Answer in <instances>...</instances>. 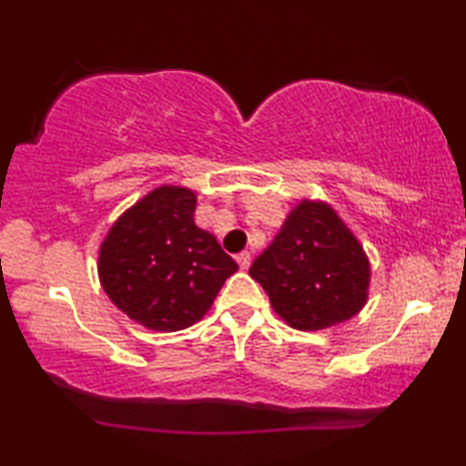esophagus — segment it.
<instances>
[{
  "instance_id": "1",
  "label": "esophagus",
  "mask_w": 466,
  "mask_h": 466,
  "mask_svg": "<svg viewBox=\"0 0 466 466\" xmlns=\"http://www.w3.org/2000/svg\"><path fill=\"white\" fill-rule=\"evenodd\" d=\"M235 258H238V263H239L241 269H248V267H250V252H246V250L239 252Z\"/></svg>"
}]
</instances>
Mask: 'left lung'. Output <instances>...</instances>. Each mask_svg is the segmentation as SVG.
<instances>
[{
  "label": "left lung",
  "instance_id": "obj_1",
  "mask_svg": "<svg viewBox=\"0 0 466 466\" xmlns=\"http://www.w3.org/2000/svg\"><path fill=\"white\" fill-rule=\"evenodd\" d=\"M250 276L290 327L318 330L350 320L362 309L369 260L333 209L303 201L254 260Z\"/></svg>",
  "mask_w": 466,
  "mask_h": 466
}]
</instances>
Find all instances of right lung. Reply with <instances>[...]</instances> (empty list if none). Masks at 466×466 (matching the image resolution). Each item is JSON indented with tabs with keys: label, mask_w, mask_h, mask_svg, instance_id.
Here are the masks:
<instances>
[{
	"label": "right lung",
	"mask_w": 466,
	"mask_h": 466,
	"mask_svg": "<svg viewBox=\"0 0 466 466\" xmlns=\"http://www.w3.org/2000/svg\"><path fill=\"white\" fill-rule=\"evenodd\" d=\"M195 193L161 187L110 228L99 250L106 295L155 330L187 329L212 308L238 263L195 225Z\"/></svg>",
	"instance_id": "obj_1"
}]
</instances>
